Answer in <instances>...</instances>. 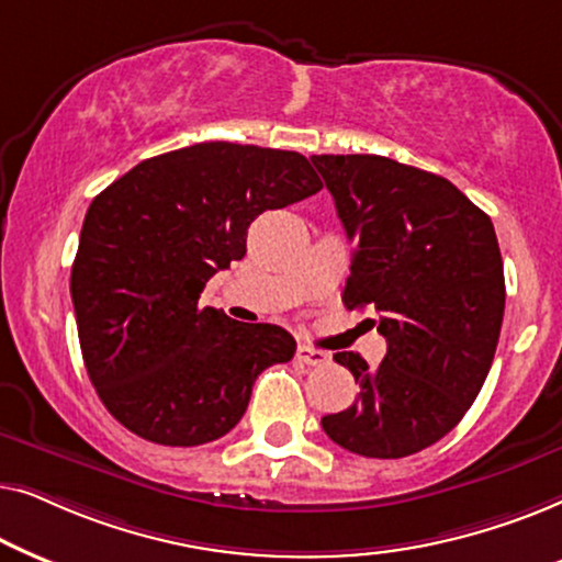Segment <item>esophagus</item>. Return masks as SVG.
Masks as SVG:
<instances>
[{
	"mask_svg": "<svg viewBox=\"0 0 562 562\" xmlns=\"http://www.w3.org/2000/svg\"><path fill=\"white\" fill-rule=\"evenodd\" d=\"M296 360L299 363H304V366H325L327 360H329V356L327 352H322V350H317V348H310V345H299L296 348Z\"/></svg>",
	"mask_w": 562,
	"mask_h": 562,
	"instance_id": "obj_1",
	"label": "esophagus"
}]
</instances>
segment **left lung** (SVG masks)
Here are the masks:
<instances>
[{
  "label": "left lung",
  "mask_w": 562,
  "mask_h": 562,
  "mask_svg": "<svg viewBox=\"0 0 562 562\" xmlns=\"http://www.w3.org/2000/svg\"><path fill=\"white\" fill-rule=\"evenodd\" d=\"M352 240L342 302L373 310L386 356L335 352L360 394L322 417L340 448L406 458L442 440L486 381L504 319L491 217L442 176L383 156H312Z\"/></svg>",
  "instance_id": "obj_1"
}]
</instances>
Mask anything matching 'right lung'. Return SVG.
Returning a JSON list of instances; mask_svg holds the SVG:
<instances>
[{
    "mask_svg": "<svg viewBox=\"0 0 562 562\" xmlns=\"http://www.w3.org/2000/svg\"><path fill=\"white\" fill-rule=\"evenodd\" d=\"M319 189L302 153L196 143L143 160L94 196L71 299L83 366L122 427L168 448L220 440L258 375L294 358L286 329L233 322L199 294L245 256L258 214Z\"/></svg>",
    "mask_w": 562,
    "mask_h": 562,
    "instance_id": "1",
    "label": "right lung"
}]
</instances>
